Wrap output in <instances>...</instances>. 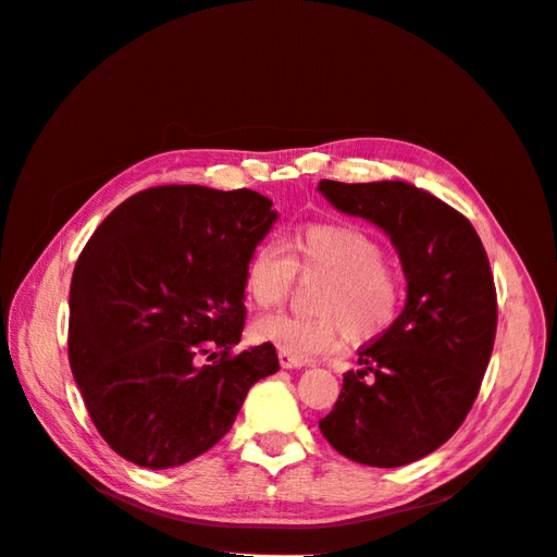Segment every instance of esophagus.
<instances>
[{"instance_id":"1","label":"esophagus","mask_w":557,"mask_h":557,"mask_svg":"<svg viewBox=\"0 0 557 557\" xmlns=\"http://www.w3.org/2000/svg\"><path fill=\"white\" fill-rule=\"evenodd\" d=\"M278 362H281L283 369H297V367H305L307 364L301 358H295V356H290V352H285V350H278Z\"/></svg>"}]
</instances>
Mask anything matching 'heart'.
<instances>
[{"mask_svg":"<svg viewBox=\"0 0 557 557\" xmlns=\"http://www.w3.org/2000/svg\"><path fill=\"white\" fill-rule=\"evenodd\" d=\"M299 276L315 278L311 315L272 313L252 325L258 342L295 358H315L334 350L344 334L352 344L376 342L401 315L407 281L385 260L379 239L346 223H313L285 242L267 239L246 262V293L262 309L281 307Z\"/></svg>","mask_w":557,"mask_h":557,"instance_id":"obj_1","label":"heart"}]
</instances>
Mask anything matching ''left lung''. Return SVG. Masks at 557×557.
Returning <instances> with one entry per match:
<instances>
[{"label": "left lung", "mask_w": 557, "mask_h": 557, "mask_svg": "<svg viewBox=\"0 0 557 557\" xmlns=\"http://www.w3.org/2000/svg\"><path fill=\"white\" fill-rule=\"evenodd\" d=\"M332 205L391 234L409 281L395 327L362 346L334 409L318 420L334 450L401 467L446 444L474 407L493 356L497 290L467 218L401 181L318 183Z\"/></svg>", "instance_id": "left-lung-1"}]
</instances>
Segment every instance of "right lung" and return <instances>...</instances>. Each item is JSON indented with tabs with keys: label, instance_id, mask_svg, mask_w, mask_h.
Instances as JSON below:
<instances>
[{
	"label": "right lung",
	"instance_id": "right-lung-1",
	"mask_svg": "<svg viewBox=\"0 0 557 557\" xmlns=\"http://www.w3.org/2000/svg\"><path fill=\"white\" fill-rule=\"evenodd\" d=\"M276 221L248 188L158 185L125 199L78 256L70 364L121 458L190 462L223 440L248 387L278 372L272 344L234 350L250 252Z\"/></svg>",
	"mask_w": 557,
	"mask_h": 557
}]
</instances>
